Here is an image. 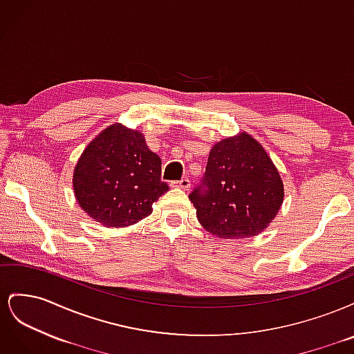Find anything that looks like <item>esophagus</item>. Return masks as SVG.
<instances>
[{"mask_svg": "<svg viewBox=\"0 0 354 354\" xmlns=\"http://www.w3.org/2000/svg\"><path fill=\"white\" fill-rule=\"evenodd\" d=\"M173 187H180V189L189 190V187H190V180H189V178H181L180 181H174Z\"/></svg>", "mask_w": 354, "mask_h": 354, "instance_id": "34e87169", "label": "esophagus"}]
</instances>
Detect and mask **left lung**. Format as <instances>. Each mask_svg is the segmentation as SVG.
Instances as JSON below:
<instances>
[{"label":"left lung","mask_w":354,"mask_h":354,"mask_svg":"<svg viewBox=\"0 0 354 354\" xmlns=\"http://www.w3.org/2000/svg\"><path fill=\"white\" fill-rule=\"evenodd\" d=\"M283 198L279 171L266 149L245 131L211 147L205 176L189 195L201 226L221 239L264 232Z\"/></svg>","instance_id":"left-lung-1"}]
</instances>
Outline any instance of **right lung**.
<instances>
[{
    "label": "right lung",
    "mask_w": 354,
    "mask_h": 354,
    "mask_svg": "<svg viewBox=\"0 0 354 354\" xmlns=\"http://www.w3.org/2000/svg\"><path fill=\"white\" fill-rule=\"evenodd\" d=\"M78 205L104 227H128L152 214L169 190L160 181V158L145 136L112 124L84 149L72 177Z\"/></svg>",
    "instance_id": "1"
}]
</instances>
